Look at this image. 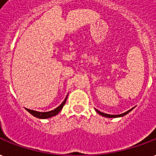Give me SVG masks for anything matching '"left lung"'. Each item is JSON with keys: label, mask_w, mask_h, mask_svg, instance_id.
I'll return each mask as SVG.
<instances>
[{"label": "left lung", "mask_w": 156, "mask_h": 156, "mask_svg": "<svg viewBox=\"0 0 156 156\" xmlns=\"http://www.w3.org/2000/svg\"><path fill=\"white\" fill-rule=\"evenodd\" d=\"M96 110V112L98 113V114H100L101 115H102V116H105V117H108V118H115V117H120V116H124V115H125L126 114H128L129 112H131L133 110L132 109H130L129 111H128V112H124V113H123V114H120V115H109V114H106V113H103V112H99V111H98L97 109H95Z\"/></svg>", "instance_id": "8db88e82"}]
</instances>
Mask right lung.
I'll use <instances>...</instances> for the list:
<instances>
[{
    "label": "right lung",
    "mask_w": 156,
    "mask_h": 156,
    "mask_svg": "<svg viewBox=\"0 0 156 156\" xmlns=\"http://www.w3.org/2000/svg\"><path fill=\"white\" fill-rule=\"evenodd\" d=\"M67 97H66L65 100L62 102L59 107H58L57 108H55L53 111H50V112H36V111H32V110L30 109H27V111L29 112V113H31L32 115H34L35 117H37V118H39V119H47V118H50L52 116H54V115H56L57 114H58V112H61V110L62 109V107L66 103V100H67Z\"/></svg>",
    "instance_id": "add662e5"
}]
</instances>
